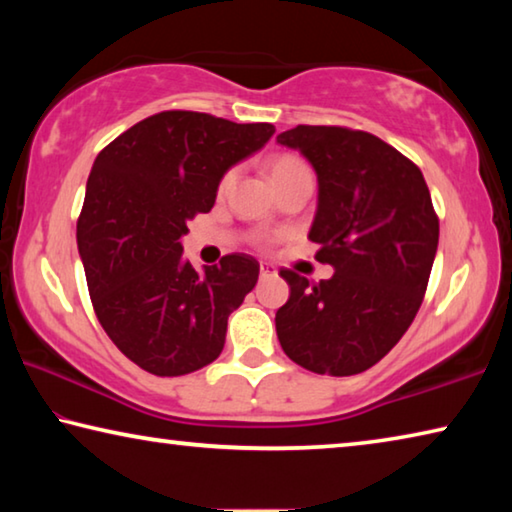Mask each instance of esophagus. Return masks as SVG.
Listing matches in <instances>:
<instances>
[{
    "instance_id": "esophagus-1",
    "label": "esophagus",
    "mask_w": 512,
    "mask_h": 512,
    "mask_svg": "<svg viewBox=\"0 0 512 512\" xmlns=\"http://www.w3.org/2000/svg\"><path fill=\"white\" fill-rule=\"evenodd\" d=\"M273 275H277L273 264H266V262L259 264V277H262V280H266V277H273Z\"/></svg>"
}]
</instances>
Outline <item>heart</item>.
I'll use <instances>...</instances> for the list:
<instances>
[{
    "label": "heart",
    "instance_id": "heart-1",
    "mask_svg": "<svg viewBox=\"0 0 512 512\" xmlns=\"http://www.w3.org/2000/svg\"><path fill=\"white\" fill-rule=\"evenodd\" d=\"M300 169H307V167H305V164H302L298 158H293V155H277V158H273L271 162H268V167H266L268 178H271V183H273V180H277V178L289 176V173L300 171ZM232 178H235V173H228V176L223 178L221 189L228 187V185L232 183Z\"/></svg>",
    "mask_w": 512,
    "mask_h": 512
}]
</instances>
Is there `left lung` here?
<instances>
[{
    "instance_id": "left-lung-1",
    "label": "left lung",
    "mask_w": 512,
    "mask_h": 512,
    "mask_svg": "<svg viewBox=\"0 0 512 512\" xmlns=\"http://www.w3.org/2000/svg\"><path fill=\"white\" fill-rule=\"evenodd\" d=\"M277 142L318 178L309 239L329 280L280 271L289 300L275 314L291 361L348 377L386 357L413 323L438 248V216L422 171L379 137L339 126H296Z\"/></svg>"
}]
</instances>
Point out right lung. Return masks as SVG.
Wrapping results in <instances>:
<instances>
[{
    "instance_id": "add662e5",
    "label": "right lung",
    "mask_w": 512,
    "mask_h": 512,
    "mask_svg": "<svg viewBox=\"0 0 512 512\" xmlns=\"http://www.w3.org/2000/svg\"><path fill=\"white\" fill-rule=\"evenodd\" d=\"M273 133V124L169 110L94 160L76 225L90 298L112 343L151 375H187L219 357L228 316L257 284L250 255L196 271L183 237L187 221L212 210L225 173Z\"/></svg>"
}]
</instances>
